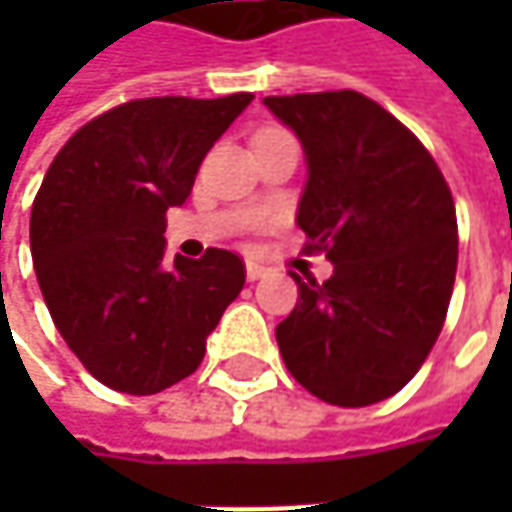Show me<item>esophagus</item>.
<instances>
[{
  "mask_svg": "<svg viewBox=\"0 0 512 512\" xmlns=\"http://www.w3.org/2000/svg\"><path fill=\"white\" fill-rule=\"evenodd\" d=\"M245 270H247V282H259V279L267 273V267L259 265V262H253V259H247Z\"/></svg>",
  "mask_w": 512,
  "mask_h": 512,
  "instance_id": "1",
  "label": "esophagus"
}]
</instances>
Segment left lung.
Here are the masks:
<instances>
[{
	"mask_svg": "<svg viewBox=\"0 0 512 512\" xmlns=\"http://www.w3.org/2000/svg\"><path fill=\"white\" fill-rule=\"evenodd\" d=\"M305 148L296 225L325 250V285L296 279L299 302L276 342L293 379L327 404L367 407L399 393L442 333L459 230L442 170L396 116L356 90L267 96Z\"/></svg>",
	"mask_w": 512,
	"mask_h": 512,
	"instance_id": "left-lung-1",
	"label": "left lung"
}]
</instances>
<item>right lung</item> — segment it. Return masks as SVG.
Masks as SVG:
<instances>
[{
    "label": "right lung",
    "instance_id": "obj_1",
    "mask_svg": "<svg viewBox=\"0 0 512 512\" xmlns=\"http://www.w3.org/2000/svg\"><path fill=\"white\" fill-rule=\"evenodd\" d=\"M253 93L133 99L56 153L30 210V256L50 319L93 379L150 396L187 379L245 287L236 253L165 262V213Z\"/></svg>",
    "mask_w": 512,
    "mask_h": 512
}]
</instances>
